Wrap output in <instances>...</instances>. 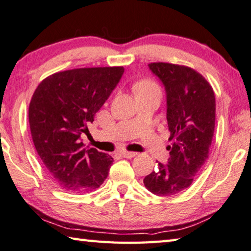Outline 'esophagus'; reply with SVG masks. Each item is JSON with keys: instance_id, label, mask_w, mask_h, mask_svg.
Instances as JSON below:
<instances>
[{"instance_id": "esophagus-1", "label": "esophagus", "mask_w": 251, "mask_h": 251, "mask_svg": "<svg viewBox=\"0 0 251 251\" xmlns=\"http://www.w3.org/2000/svg\"><path fill=\"white\" fill-rule=\"evenodd\" d=\"M121 154H122L123 157H125V158H133V157L136 156V154H137V152L126 151V150H124V151H121Z\"/></svg>"}]
</instances>
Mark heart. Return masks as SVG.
<instances>
[{"mask_svg": "<svg viewBox=\"0 0 251 251\" xmlns=\"http://www.w3.org/2000/svg\"><path fill=\"white\" fill-rule=\"evenodd\" d=\"M134 91L135 94H140V93H145V92H150V91H159L158 86L153 83L151 81L148 80H143L137 82L134 85Z\"/></svg>", "mask_w": 251, "mask_h": 251, "instance_id": "1", "label": "heart"}]
</instances>
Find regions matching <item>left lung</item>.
Wrapping results in <instances>:
<instances>
[{
	"label": "left lung",
	"mask_w": 251,
	"mask_h": 251,
	"mask_svg": "<svg viewBox=\"0 0 251 251\" xmlns=\"http://www.w3.org/2000/svg\"><path fill=\"white\" fill-rule=\"evenodd\" d=\"M165 86L171 146L168 163L157 161L144 184L159 197H170L192 184L208 158L215 128V95L208 82L189 67L166 62L148 65Z\"/></svg>",
	"instance_id": "1"
}]
</instances>
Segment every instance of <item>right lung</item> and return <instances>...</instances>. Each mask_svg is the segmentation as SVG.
Wrapping results in <instances>:
<instances>
[{
  "label": "right lung",
  "instance_id": "obj_1",
  "mask_svg": "<svg viewBox=\"0 0 251 251\" xmlns=\"http://www.w3.org/2000/svg\"><path fill=\"white\" fill-rule=\"evenodd\" d=\"M123 74V67L80 68L49 75L35 90L28 118L36 151L53 181L67 191L89 192L107 177L113 158L84 148L82 134Z\"/></svg>",
  "mask_w": 251,
  "mask_h": 251
}]
</instances>
